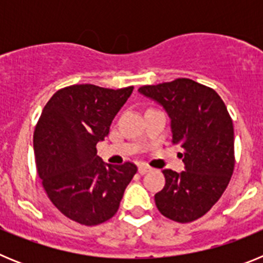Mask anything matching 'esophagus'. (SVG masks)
<instances>
[{
    "mask_svg": "<svg viewBox=\"0 0 263 263\" xmlns=\"http://www.w3.org/2000/svg\"><path fill=\"white\" fill-rule=\"evenodd\" d=\"M150 167L148 166H146V164H139L138 166V173L141 174V175H143V174H146V173H148V171H150Z\"/></svg>",
    "mask_w": 263,
    "mask_h": 263,
    "instance_id": "1",
    "label": "esophagus"
}]
</instances>
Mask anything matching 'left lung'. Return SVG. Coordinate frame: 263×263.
I'll list each match as a JSON object with an SVG mask.
<instances>
[{
	"label": "left lung",
	"mask_w": 263,
	"mask_h": 263,
	"mask_svg": "<svg viewBox=\"0 0 263 263\" xmlns=\"http://www.w3.org/2000/svg\"><path fill=\"white\" fill-rule=\"evenodd\" d=\"M170 118L173 142L183 148L184 171L163 170L166 184L155 194L159 212L178 222L205 215L221 197L234 168V130L221 97L191 79L138 89Z\"/></svg>",
	"instance_id": "obj_1"
}]
</instances>
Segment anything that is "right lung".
Returning a JSON list of instances; mask_svg holds the SVG:
<instances>
[{
    "instance_id": "add662e5",
    "label": "right lung",
    "mask_w": 263,
    "mask_h": 263,
    "mask_svg": "<svg viewBox=\"0 0 263 263\" xmlns=\"http://www.w3.org/2000/svg\"><path fill=\"white\" fill-rule=\"evenodd\" d=\"M133 89L63 88L36 124L32 143L42 184L53 205L79 224L90 227L113 217L136 175V164L105 163L96 148Z\"/></svg>"
}]
</instances>
